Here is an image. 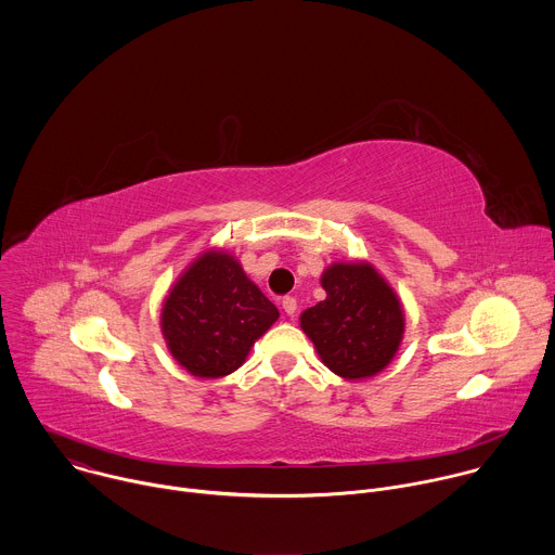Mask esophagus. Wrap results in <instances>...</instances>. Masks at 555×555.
Returning <instances> with one entry per match:
<instances>
[{
  "instance_id": "34e87169",
  "label": "esophagus",
  "mask_w": 555,
  "mask_h": 555,
  "mask_svg": "<svg viewBox=\"0 0 555 555\" xmlns=\"http://www.w3.org/2000/svg\"><path fill=\"white\" fill-rule=\"evenodd\" d=\"M281 307H283V311H285L287 315H294V313H296V298H294V296H285V298L281 300Z\"/></svg>"
}]
</instances>
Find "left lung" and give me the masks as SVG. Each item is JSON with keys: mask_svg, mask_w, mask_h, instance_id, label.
I'll use <instances>...</instances> for the list:
<instances>
[{"mask_svg": "<svg viewBox=\"0 0 555 555\" xmlns=\"http://www.w3.org/2000/svg\"><path fill=\"white\" fill-rule=\"evenodd\" d=\"M321 283L327 298L302 311V332L336 375L362 379L379 373L404 334L398 296L369 263H336Z\"/></svg>", "mask_w": 555, "mask_h": 555, "instance_id": "1", "label": "left lung"}]
</instances>
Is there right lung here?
Returning a JSON list of instances; mask_svg holds the SVG:
<instances>
[{
  "instance_id": "add662e5",
  "label": "right lung",
  "mask_w": 555,
  "mask_h": 555,
  "mask_svg": "<svg viewBox=\"0 0 555 555\" xmlns=\"http://www.w3.org/2000/svg\"><path fill=\"white\" fill-rule=\"evenodd\" d=\"M279 309L225 253L202 255L176 283L163 332L173 358L197 377H221L240 369Z\"/></svg>"
}]
</instances>
